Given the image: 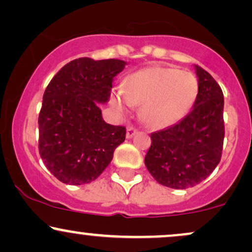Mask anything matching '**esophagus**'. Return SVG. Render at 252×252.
<instances>
[{
	"label": "esophagus",
	"instance_id": "esophagus-1",
	"mask_svg": "<svg viewBox=\"0 0 252 252\" xmlns=\"http://www.w3.org/2000/svg\"><path fill=\"white\" fill-rule=\"evenodd\" d=\"M136 134H137V130L135 128H132V126L126 128V138H132Z\"/></svg>",
	"mask_w": 252,
	"mask_h": 252
}]
</instances>
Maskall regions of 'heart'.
Listing matches in <instances>:
<instances>
[{"instance_id":"heart-1","label":"heart","mask_w":252,"mask_h":252,"mask_svg":"<svg viewBox=\"0 0 252 252\" xmlns=\"http://www.w3.org/2000/svg\"><path fill=\"white\" fill-rule=\"evenodd\" d=\"M198 82L192 74L154 65L129 75L123 89L111 94L110 103L120 115L141 105L139 116L148 128L164 129L186 116L196 101Z\"/></svg>"}]
</instances>
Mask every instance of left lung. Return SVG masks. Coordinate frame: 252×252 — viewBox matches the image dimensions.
<instances>
[{"mask_svg": "<svg viewBox=\"0 0 252 252\" xmlns=\"http://www.w3.org/2000/svg\"><path fill=\"white\" fill-rule=\"evenodd\" d=\"M198 94L189 114L150 135L148 171L162 186L188 189L201 183L220 160L224 139V97L214 77L195 65Z\"/></svg>", "mask_w": 252, "mask_h": 252, "instance_id": "8db88e82", "label": "left lung"}]
</instances>
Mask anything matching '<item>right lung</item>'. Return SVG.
<instances>
[{
    "label": "right lung",
    "mask_w": 252,
    "mask_h": 252,
    "mask_svg": "<svg viewBox=\"0 0 252 252\" xmlns=\"http://www.w3.org/2000/svg\"><path fill=\"white\" fill-rule=\"evenodd\" d=\"M126 65L122 60L81 57L66 63L48 84L38 116V149L62 183L95 181L126 139V128L105 123L99 109Z\"/></svg>",
    "instance_id": "right-lung-1"
}]
</instances>
